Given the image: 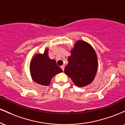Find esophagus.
Segmentation results:
<instances>
[{
    "instance_id": "esophagus-1",
    "label": "esophagus",
    "mask_w": 125,
    "mask_h": 125,
    "mask_svg": "<svg viewBox=\"0 0 125 125\" xmlns=\"http://www.w3.org/2000/svg\"><path fill=\"white\" fill-rule=\"evenodd\" d=\"M61 69H62V71H64V65H62V66H61Z\"/></svg>"
}]
</instances>
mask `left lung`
Listing matches in <instances>:
<instances>
[{
  "instance_id": "1",
  "label": "left lung",
  "mask_w": 125,
  "mask_h": 125,
  "mask_svg": "<svg viewBox=\"0 0 125 125\" xmlns=\"http://www.w3.org/2000/svg\"><path fill=\"white\" fill-rule=\"evenodd\" d=\"M67 61L64 73L75 85L84 86L92 82L96 73L97 61L94 49L89 44L77 41Z\"/></svg>"
}]
</instances>
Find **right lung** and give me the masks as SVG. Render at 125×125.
Masks as SVG:
<instances>
[{
    "instance_id": "right-lung-1",
    "label": "right lung",
    "mask_w": 125,
    "mask_h": 125,
    "mask_svg": "<svg viewBox=\"0 0 125 125\" xmlns=\"http://www.w3.org/2000/svg\"><path fill=\"white\" fill-rule=\"evenodd\" d=\"M30 70L33 80L43 86L49 85L54 75L63 72L55 60L49 58L48 49L43 54H36L31 61Z\"/></svg>"
}]
</instances>
